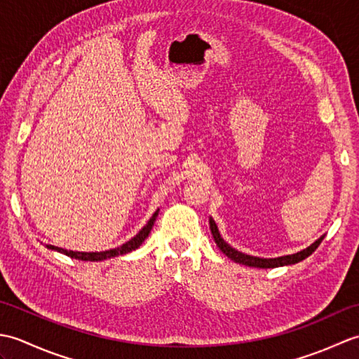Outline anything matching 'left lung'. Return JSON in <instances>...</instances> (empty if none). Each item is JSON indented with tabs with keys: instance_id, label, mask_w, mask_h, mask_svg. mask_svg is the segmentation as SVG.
<instances>
[{
	"instance_id": "8db88e82",
	"label": "left lung",
	"mask_w": 359,
	"mask_h": 359,
	"mask_svg": "<svg viewBox=\"0 0 359 359\" xmlns=\"http://www.w3.org/2000/svg\"><path fill=\"white\" fill-rule=\"evenodd\" d=\"M210 228H211L212 238H215V241L217 243V247L222 250V253L225 256L230 257L234 262L242 264V265H248V266H256V269H276V266H284V265H292V264L301 262L306 257H309L311 253H313V251L319 247V243H321L324 239V236H321V238L311 243L310 247H307L302 251H297V253H294V255H287V256L273 257V259H264V257H256V256L241 253V251L234 250L233 247L228 245V243L222 239V236H220L216 222L211 217H210Z\"/></svg>"
}]
</instances>
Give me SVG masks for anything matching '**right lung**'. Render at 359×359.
Masks as SVG:
<instances>
[{
    "instance_id": "right-lung-1",
    "label": "right lung",
    "mask_w": 359,
    "mask_h": 359,
    "mask_svg": "<svg viewBox=\"0 0 359 359\" xmlns=\"http://www.w3.org/2000/svg\"><path fill=\"white\" fill-rule=\"evenodd\" d=\"M158 216V210L152 215V217L148 220V224L144 225L142 230L137 233L131 241H128L126 243H123L121 247L117 248H112V250H106V251H93V253H86V251H72V250H65V248H60V247H53V245H46L49 250H55L58 253H63L69 257L74 259H79V261H104V259H111V257H116V256H121V255H126V253H131V251L137 250L140 245L142 242L148 238V234L152 230V225L156 222V217Z\"/></svg>"
}]
</instances>
